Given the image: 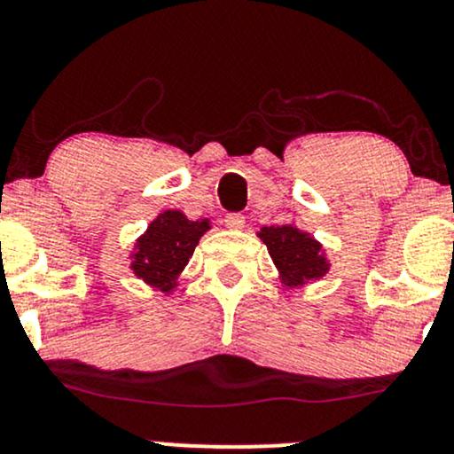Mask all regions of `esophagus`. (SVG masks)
I'll use <instances>...</instances> for the list:
<instances>
[{
  "label": "esophagus",
  "instance_id": "esophagus-1",
  "mask_svg": "<svg viewBox=\"0 0 454 454\" xmlns=\"http://www.w3.org/2000/svg\"><path fill=\"white\" fill-rule=\"evenodd\" d=\"M223 223H226V228H231V231H243L245 217L241 215V213H228Z\"/></svg>",
  "mask_w": 454,
  "mask_h": 454
}]
</instances>
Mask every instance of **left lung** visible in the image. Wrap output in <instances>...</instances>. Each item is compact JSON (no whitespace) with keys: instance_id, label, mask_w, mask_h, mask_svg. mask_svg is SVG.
<instances>
[{"instance_id":"1","label":"left lung","mask_w":454,"mask_h":454,"mask_svg":"<svg viewBox=\"0 0 454 454\" xmlns=\"http://www.w3.org/2000/svg\"><path fill=\"white\" fill-rule=\"evenodd\" d=\"M258 237L267 245L269 256L278 267L281 284H286L288 288H303L311 281L325 278L331 269L322 243L294 223L264 226L260 228Z\"/></svg>"}]
</instances>
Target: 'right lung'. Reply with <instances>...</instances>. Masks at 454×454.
Instances as JSON below:
<instances>
[{"mask_svg": "<svg viewBox=\"0 0 454 454\" xmlns=\"http://www.w3.org/2000/svg\"><path fill=\"white\" fill-rule=\"evenodd\" d=\"M207 231H211L207 217L192 222L176 209L161 211L134 243L129 269L151 288L170 294Z\"/></svg>", "mask_w": 454, "mask_h": 454, "instance_id": "add662e5", "label": "right lung"}]
</instances>
